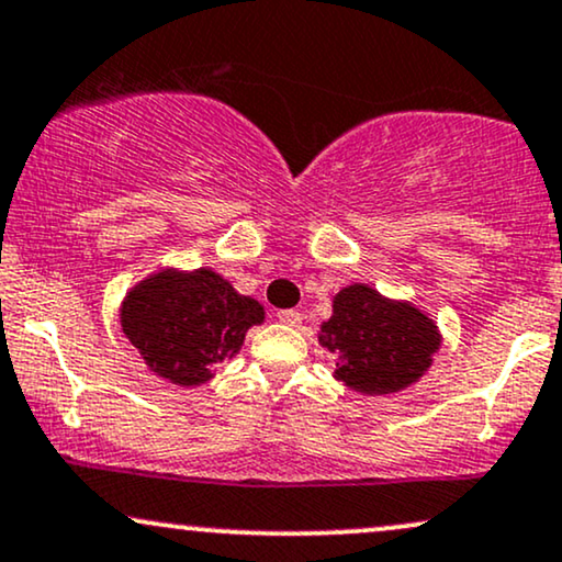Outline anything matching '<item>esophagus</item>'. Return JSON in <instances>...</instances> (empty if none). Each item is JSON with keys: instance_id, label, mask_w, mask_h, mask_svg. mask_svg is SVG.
Here are the masks:
<instances>
[{"instance_id": "1", "label": "esophagus", "mask_w": 562, "mask_h": 562, "mask_svg": "<svg viewBox=\"0 0 562 562\" xmlns=\"http://www.w3.org/2000/svg\"><path fill=\"white\" fill-rule=\"evenodd\" d=\"M277 319H280L282 324H288V327H299V324L303 322V316H301V311L285 308V311H277Z\"/></svg>"}]
</instances>
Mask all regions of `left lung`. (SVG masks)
Returning a JSON list of instances; mask_svg holds the SVG:
<instances>
[{"label":"left lung","instance_id":"8db88e82","mask_svg":"<svg viewBox=\"0 0 562 562\" xmlns=\"http://www.w3.org/2000/svg\"><path fill=\"white\" fill-rule=\"evenodd\" d=\"M319 342L337 356V380L367 395H390L422 380L439 350V333L411 303L348 285L335 295Z\"/></svg>","mask_w":562,"mask_h":562}]
</instances>
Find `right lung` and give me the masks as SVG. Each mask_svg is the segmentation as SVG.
Returning <instances> with one entry per match:
<instances>
[{
  "label": "right lung",
  "mask_w": 562,
  "mask_h": 562,
  "mask_svg": "<svg viewBox=\"0 0 562 562\" xmlns=\"http://www.w3.org/2000/svg\"><path fill=\"white\" fill-rule=\"evenodd\" d=\"M120 322L154 374L193 387L238 353L248 329L263 322V306L212 269H161L125 295Z\"/></svg>",
  "instance_id": "obj_1"
}]
</instances>
